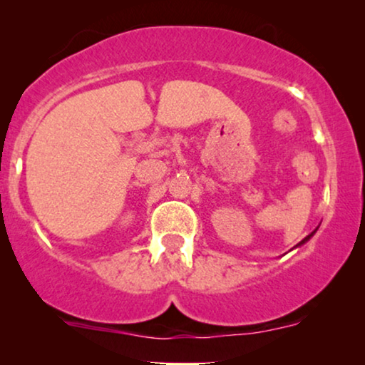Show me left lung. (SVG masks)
I'll use <instances>...</instances> for the list:
<instances>
[{"label":"left lung","instance_id":"8db88e82","mask_svg":"<svg viewBox=\"0 0 365 365\" xmlns=\"http://www.w3.org/2000/svg\"><path fill=\"white\" fill-rule=\"evenodd\" d=\"M316 231H317V227H316ZM316 231H312V232H311V234H309V236H307V237H304V239H302V241H301V242H299V244H297V246H302V244H306V242H307V241H309V239H311V237H312V236H314V234H316ZM297 246H296V247H297Z\"/></svg>","mask_w":365,"mask_h":365}]
</instances>
